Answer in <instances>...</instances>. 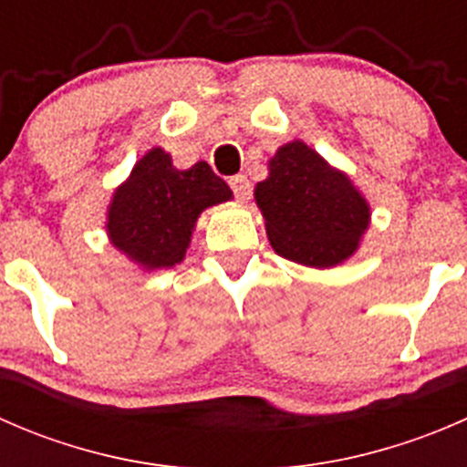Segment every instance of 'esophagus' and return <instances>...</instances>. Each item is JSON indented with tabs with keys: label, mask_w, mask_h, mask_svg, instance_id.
I'll return each instance as SVG.
<instances>
[{
	"label": "esophagus",
	"mask_w": 467,
	"mask_h": 467,
	"mask_svg": "<svg viewBox=\"0 0 467 467\" xmlns=\"http://www.w3.org/2000/svg\"><path fill=\"white\" fill-rule=\"evenodd\" d=\"M230 190L234 192V196H237L239 201H246L248 196H251V181H248L246 176H244V173H237V176H233L230 178Z\"/></svg>",
	"instance_id": "1"
}]
</instances>
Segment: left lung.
<instances>
[{"instance_id": "8db88e82", "label": "left lung", "mask_w": 467, "mask_h": 467, "mask_svg": "<svg viewBox=\"0 0 467 467\" xmlns=\"http://www.w3.org/2000/svg\"><path fill=\"white\" fill-rule=\"evenodd\" d=\"M255 199L277 255L307 266L327 268L350 257L368 228L364 196L303 142L277 149Z\"/></svg>"}]
</instances>
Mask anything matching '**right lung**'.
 Listing matches in <instances>:
<instances>
[{
  "mask_svg": "<svg viewBox=\"0 0 467 467\" xmlns=\"http://www.w3.org/2000/svg\"><path fill=\"white\" fill-rule=\"evenodd\" d=\"M230 196V187L207 162L176 169L171 155L153 149L115 192L108 234L119 251L146 268L173 266L185 257L201 212Z\"/></svg>",
  "mask_w": 467,
  "mask_h": 467,
  "instance_id": "add662e5",
  "label": "right lung"
}]
</instances>
